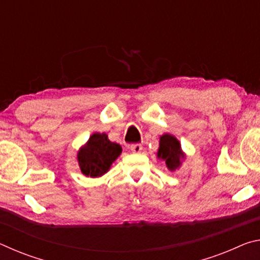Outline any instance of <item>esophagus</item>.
Returning a JSON list of instances; mask_svg holds the SVG:
<instances>
[{"label":"esophagus","mask_w":260,"mask_h":260,"mask_svg":"<svg viewBox=\"0 0 260 260\" xmlns=\"http://www.w3.org/2000/svg\"><path fill=\"white\" fill-rule=\"evenodd\" d=\"M142 149H143L142 144H140V143H135V144H132V146H131V150L135 152V153L141 152V151H142Z\"/></svg>","instance_id":"obj_1"}]
</instances>
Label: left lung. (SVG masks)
<instances>
[{"label":"left lung","instance_id":"obj_1","mask_svg":"<svg viewBox=\"0 0 260 260\" xmlns=\"http://www.w3.org/2000/svg\"><path fill=\"white\" fill-rule=\"evenodd\" d=\"M157 157L165 160L169 170H177L181 165V160L184 158V153L181 150V144H180L179 140L171 134L161 135Z\"/></svg>","mask_w":260,"mask_h":260}]
</instances>
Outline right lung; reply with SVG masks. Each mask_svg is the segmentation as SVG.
Masks as SVG:
<instances>
[{"instance_id":"add662e5","label":"right lung","mask_w":260,"mask_h":260,"mask_svg":"<svg viewBox=\"0 0 260 260\" xmlns=\"http://www.w3.org/2000/svg\"><path fill=\"white\" fill-rule=\"evenodd\" d=\"M121 147L111 142L105 133H94L88 142L78 151V161L86 177H102L112 162L120 156Z\"/></svg>"}]
</instances>
